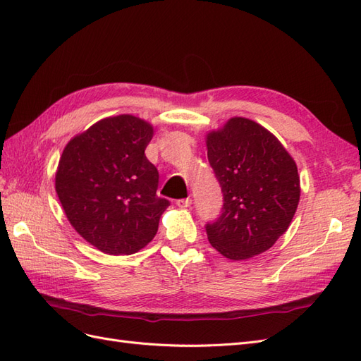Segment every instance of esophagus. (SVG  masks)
<instances>
[{"instance_id": "esophagus-1", "label": "esophagus", "mask_w": 361, "mask_h": 361, "mask_svg": "<svg viewBox=\"0 0 361 361\" xmlns=\"http://www.w3.org/2000/svg\"><path fill=\"white\" fill-rule=\"evenodd\" d=\"M176 204H178L179 207H188V206L191 204V199H190V197H187V199H178V200H176Z\"/></svg>"}]
</instances>
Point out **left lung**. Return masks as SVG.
I'll return each mask as SVG.
<instances>
[{"label": "left lung", "mask_w": 361, "mask_h": 361, "mask_svg": "<svg viewBox=\"0 0 361 361\" xmlns=\"http://www.w3.org/2000/svg\"><path fill=\"white\" fill-rule=\"evenodd\" d=\"M223 192L221 214L206 223L214 248L232 260L264 253L288 231L300 202L297 164L264 126L233 117L206 140Z\"/></svg>", "instance_id": "obj_1"}]
</instances>
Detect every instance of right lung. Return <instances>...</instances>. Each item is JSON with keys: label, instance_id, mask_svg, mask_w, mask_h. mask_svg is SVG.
<instances>
[{"label": "right lung", "instance_id": "add662e5", "mask_svg": "<svg viewBox=\"0 0 361 361\" xmlns=\"http://www.w3.org/2000/svg\"><path fill=\"white\" fill-rule=\"evenodd\" d=\"M154 129L122 114L94 123L64 147L56 191L68 220L108 255H133L158 232L170 202L158 197L159 173L145 150Z\"/></svg>", "mask_w": 361, "mask_h": 361}]
</instances>
